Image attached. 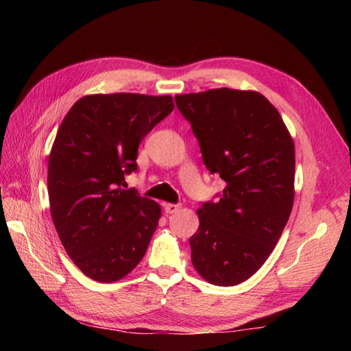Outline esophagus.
I'll return each mask as SVG.
<instances>
[{
    "mask_svg": "<svg viewBox=\"0 0 351 351\" xmlns=\"http://www.w3.org/2000/svg\"><path fill=\"white\" fill-rule=\"evenodd\" d=\"M164 211L167 214H175L181 210V205L180 204H164Z\"/></svg>",
    "mask_w": 351,
    "mask_h": 351,
    "instance_id": "34e87169",
    "label": "esophagus"
}]
</instances>
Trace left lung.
Returning a JSON list of instances; mask_svg holds the SVG:
<instances>
[{
  "label": "left lung",
  "mask_w": 351,
  "mask_h": 351,
  "mask_svg": "<svg viewBox=\"0 0 351 351\" xmlns=\"http://www.w3.org/2000/svg\"><path fill=\"white\" fill-rule=\"evenodd\" d=\"M204 164L226 182L219 202L197 210L191 263L202 278L234 287L271 255L294 202V141L279 111L253 90L211 88L175 96Z\"/></svg>",
  "instance_id": "obj_1"
}]
</instances>
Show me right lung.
I'll list each match as a JSON object with an SVG mask.
<instances>
[{
    "instance_id": "right-lung-1",
    "label": "right lung",
    "mask_w": 351,
    "mask_h": 351,
    "mask_svg": "<svg viewBox=\"0 0 351 351\" xmlns=\"http://www.w3.org/2000/svg\"><path fill=\"white\" fill-rule=\"evenodd\" d=\"M175 108L171 96L87 95L64 116L48 161L51 217L81 271L116 282L143 259L161 208L125 190L147 132Z\"/></svg>"
}]
</instances>
